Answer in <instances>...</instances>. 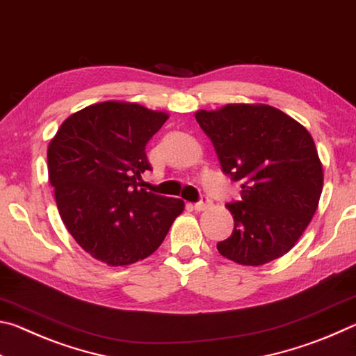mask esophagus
Returning a JSON list of instances; mask_svg holds the SVG:
<instances>
[{"label":"esophagus","instance_id":"1","mask_svg":"<svg viewBox=\"0 0 356 356\" xmlns=\"http://www.w3.org/2000/svg\"><path fill=\"white\" fill-rule=\"evenodd\" d=\"M209 206H210L209 197L207 196H201V200L195 204V210H200V212H201V210H204V209L209 207Z\"/></svg>","mask_w":356,"mask_h":356}]
</instances>
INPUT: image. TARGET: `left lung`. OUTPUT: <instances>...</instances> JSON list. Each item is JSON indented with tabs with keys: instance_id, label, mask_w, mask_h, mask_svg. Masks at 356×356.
Wrapping results in <instances>:
<instances>
[{
	"instance_id": "8db88e82",
	"label": "left lung",
	"mask_w": 356,
	"mask_h": 356,
	"mask_svg": "<svg viewBox=\"0 0 356 356\" xmlns=\"http://www.w3.org/2000/svg\"><path fill=\"white\" fill-rule=\"evenodd\" d=\"M195 116L222 172L242 186V201L226 204L234 231L216 243L220 254L252 267L284 256L308 227L323 186L309 131L268 105H226Z\"/></svg>"
}]
</instances>
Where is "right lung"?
<instances>
[{
	"label": "right lung",
	"instance_id": "right-lung-1",
	"mask_svg": "<svg viewBox=\"0 0 356 356\" xmlns=\"http://www.w3.org/2000/svg\"><path fill=\"white\" fill-rule=\"evenodd\" d=\"M168 114L102 102L64 120L48 146L59 215L81 248L111 267L143 261L163 242L185 204L146 191V144Z\"/></svg>",
	"mask_w": 356,
	"mask_h": 356
}]
</instances>
